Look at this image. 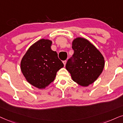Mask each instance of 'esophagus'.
Segmentation results:
<instances>
[{
  "label": "esophagus",
  "instance_id": "1",
  "mask_svg": "<svg viewBox=\"0 0 123 123\" xmlns=\"http://www.w3.org/2000/svg\"><path fill=\"white\" fill-rule=\"evenodd\" d=\"M63 65H64V66H65V65H66V60L63 61Z\"/></svg>",
  "mask_w": 123,
  "mask_h": 123
}]
</instances>
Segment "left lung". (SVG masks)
Masks as SVG:
<instances>
[{"mask_svg": "<svg viewBox=\"0 0 123 123\" xmlns=\"http://www.w3.org/2000/svg\"><path fill=\"white\" fill-rule=\"evenodd\" d=\"M72 48L74 54L67 62L66 69L74 82L87 87L94 83L102 73L105 58L98 49L86 38H75Z\"/></svg>", "mask_w": 123, "mask_h": 123, "instance_id": "8db88e82", "label": "left lung"}]
</instances>
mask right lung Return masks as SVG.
<instances>
[{"label":"right lung","instance_id":"right-lung-1","mask_svg":"<svg viewBox=\"0 0 123 123\" xmlns=\"http://www.w3.org/2000/svg\"><path fill=\"white\" fill-rule=\"evenodd\" d=\"M52 41L41 39L31 45L20 63L21 72L27 82L43 89L49 86L63 64L56 52L51 49Z\"/></svg>","mask_w":123,"mask_h":123}]
</instances>
